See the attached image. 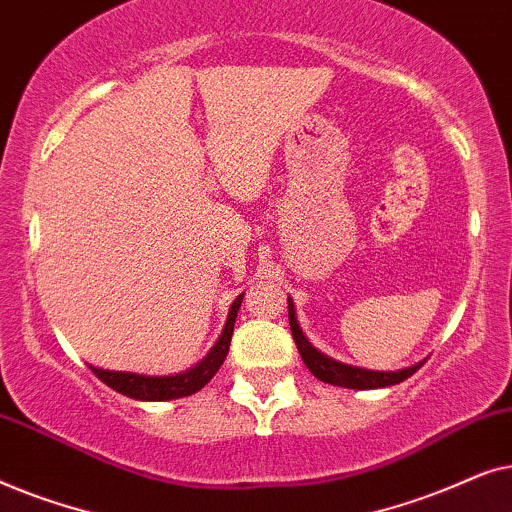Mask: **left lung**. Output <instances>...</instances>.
<instances>
[{
  "label": "left lung",
  "instance_id": "left-lung-1",
  "mask_svg": "<svg viewBox=\"0 0 512 512\" xmlns=\"http://www.w3.org/2000/svg\"><path fill=\"white\" fill-rule=\"evenodd\" d=\"M289 326L293 333V340H296V347L300 356H303V363L310 368V373L317 377V380L333 384V387H345V389H382V387H394V384L408 380L410 375H415L419 368L424 366V361L415 363L410 368L401 370H368L352 366V363H342L333 356H328L312 345L310 340L305 338L303 328L298 324L296 317V305L289 298Z\"/></svg>",
  "mask_w": 512,
  "mask_h": 512
}]
</instances>
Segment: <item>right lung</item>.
I'll use <instances>...</instances> for the list:
<instances>
[{"label":"right lung","instance_id":"obj_1","mask_svg":"<svg viewBox=\"0 0 512 512\" xmlns=\"http://www.w3.org/2000/svg\"><path fill=\"white\" fill-rule=\"evenodd\" d=\"M244 293H240L233 300L228 310L226 326L219 335V340L214 342V347L209 349L207 356L202 361L195 363L193 368L181 370L174 375H142V373H130V370H109V368H97L93 363H88L90 370L100 377V380L111 387L118 394L135 398V401H174V398L191 396L195 391H200L205 384L216 375V370L226 361L230 338H233L235 317L240 310Z\"/></svg>","mask_w":512,"mask_h":512}]
</instances>
